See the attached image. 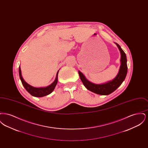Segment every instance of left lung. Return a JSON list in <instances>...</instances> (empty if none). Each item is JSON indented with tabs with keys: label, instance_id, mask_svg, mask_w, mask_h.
Returning <instances> with one entry per match:
<instances>
[{
	"label": "left lung",
	"instance_id": "1",
	"mask_svg": "<svg viewBox=\"0 0 148 148\" xmlns=\"http://www.w3.org/2000/svg\"><path fill=\"white\" fill-rule=\"evenodd\" d=\"M115 44H116L120 51L121 64L118 74L113 80L104 84H95L88 81L82 73H81L80 71H78L79 77L82 83H83L85 88L99 95H109L114 92L125 80L127 71V56L124 51L121 48L119 45L116 42Z\"/></svg>",
	"mask_w": 148,
	"mask_h": 148
}]
</instances>
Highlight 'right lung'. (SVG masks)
Returning a JSON list of instances; mask_svg holds the SVG:
<instances>
[{
	"label": "right lung",
	"instance_id": "right-lung-1",
	"mask_svg": "<svg viewBox=\"0 0 148 148\" xmlns=\"http://www.w3.org/2000/svg\"><path fill=\"white\" fill-rule=\"evenodd\" d=\"M59 71H58L56 73V77L55 80L53 83L49 85V86L47 87L44 88H35L31 85L28 84L27 83H26L23 78L21 76V67H19V77L21 80V83L25 89L27 90V91L30 93L32 96H34L35 97H42L44 96H46L47 95H49L51 92H52L55 89L57 83H58V75Z\"/></svg>",
	"mask_w": 148,
	"mask_h": 148
}]
</instances>
